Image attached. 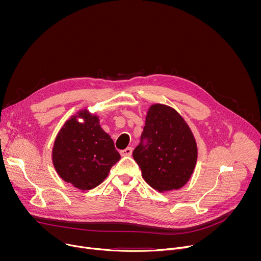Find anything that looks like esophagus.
Masks as SVG:
<instances>
[{
  "label": "esophagus",
  "instance_id": "esophagus-1",
  "mask_svg": "<svg viewBox=\"0 0 261 261\" xmlns=\"http://www.w3.org/2000/svg\"><path fill=\"white\" fill-rule=\"evenodd\" d=\"M132 147H127V148H125V150H123V151H121V155L123 156V157H126V156H131L132 155Z\"/></svg>",
  "mask_w": 261,
  "mask_h": 261
}]
</instances>
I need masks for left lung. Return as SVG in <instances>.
<instances>
[{"mask_svg":"<svg viewBox=\"0 0 261 261\" xmlns=\"http://www.w3.org/2000/svg\"><path fill=\"white\" fill-rule=\"evenodd\" d=\"M133 158L142 177L159 192L176 190L189 180L197 160L195 138L173 108L154 104L145 118Z\"/></svg>","mask_w":261,"mask_h":261,"instance_id":"left-lung-1","label":"left lung"}]
</instances>
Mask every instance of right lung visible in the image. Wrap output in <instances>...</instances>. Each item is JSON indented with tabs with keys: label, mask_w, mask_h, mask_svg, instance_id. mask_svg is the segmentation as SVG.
Masks as SVG:
<instances>
[{
	"label": "right lung",
	"mask_w": 261,
	"mask_h": 261,
	"mask_svg": "<svg viewBox=\"0 0 261 261\" xmlns=\"http://www.w3.org/2000/svg\"><path fill=\"white\" fill-rule=\"evenodd\" d=\"M77 117L84 120L80 122ZM121 156L114 140L87 109L68 120L53 148V162L59 175L81 190H91L108 175Z\"/></svg>",
	"instance_id": "obj_1"
}]
</instances>
